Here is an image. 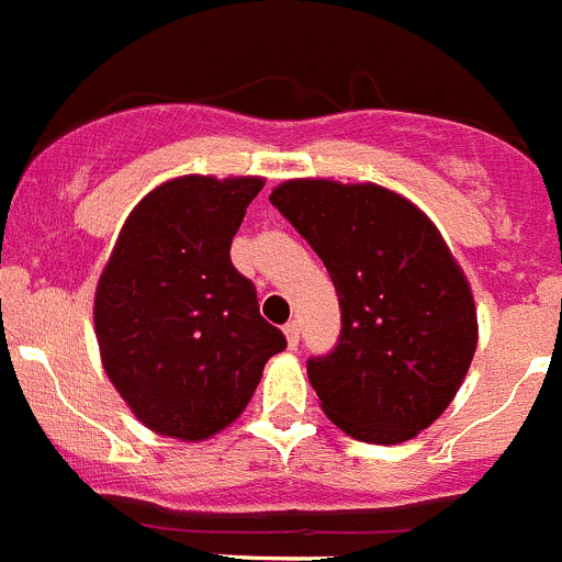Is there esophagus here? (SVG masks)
<instances>
[{"label": "esophagus", "instance_id": "esophagus-1", "mask_svg": "<svg viewBox=\"0 0 562 562\" xmlns=\"http://www.w3.org/2000/svg\"><path fill=\"white\" fill-rule=\"evenodd\" d=\"M284 334H286V342H290V348H295V345L301 342V323L290 321L284 326Z\"/></svg>", "mask_w": 562, "mask_h": 562}]
</instances>
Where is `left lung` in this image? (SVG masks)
Returning <instances> with one entry per match:
<instances>
[{"label": "left lung", "instance_id": "obj_1", "mask_svg": "<svg viewBox=\"0 0 562 562\" xmlns=\"http://www.w3.org/2000/svg\"><path fill=\"white\" fill-rule=\"evenodd\" d=\"M326 265L337 345L308 357L323 412L364 442H404L437 420L476 351L471 286L409 200L373 183L286 180L270 194Z\"/></svg>", "mask_w": 562, "mask_h": 562}]
</instances>
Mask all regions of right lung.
I'll use <instances>...</instances> for the list:
<instances>
[{"mask_svg": "<svg viewBox=\"0 0 562 562\" xmlns=\"http://www.w3.org/2000/svg\"><path fill=\"white\" fill-rule=\"evenodd\" d=\"M261 178L187 175L133 209L97 286L108 379L158 435L205 440L239 418L286 348L259 312L231 241Z\"/></svg>", "mask_w": 562, "mask_h": 562, "instance_id": "add662e5", "label": "right lung"}]
</instances>
